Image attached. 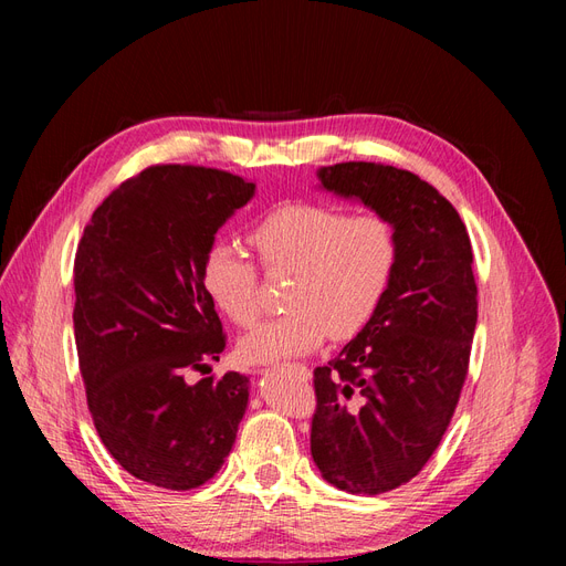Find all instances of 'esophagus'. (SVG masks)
Wrapping results in <instances>:
<instances>
[{"label": "esophagus", "instance_id": "34e87169", "mask_svg": "<svg viewBox=\"0 0 566 566\" xmlns=\"http://www.w3.org/2000/svg\"><path fill=\"white\" fill-rule=\"evenodd\" d=\"M290 368H295L297 373H306V366H300V364L297 366H290Z\"/></svg>", "mask_w": 566, "mask_h": 566}]
</instances>
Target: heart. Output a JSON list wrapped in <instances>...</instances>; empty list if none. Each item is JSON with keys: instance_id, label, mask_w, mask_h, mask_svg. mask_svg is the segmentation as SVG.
<instances>
[{"instance_id": "heart-1", "label": "heart", "mask_w": 566, "mask_h": 566, "mask_svg": "<svg viewBox=\"0 0 566 566\" xmlns=\"http://www.w3.org/2000/svg\"><path fill=\"white\" fill-rule=\"evenodd\" d=\"M271 273H293L285 314L243 337L241 358L273 364L310 354L321 342L361 333L382 306L399 260L394 227L380 214H347L318 202H290L266 212L250 231ZM202 287L241 328L260 318L256 269L231 243H214L202 262Z\"/></svg>"}]
</instances>
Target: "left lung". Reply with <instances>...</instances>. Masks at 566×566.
Listing matches in <instances>:
<instances>
[{
	"label": "left lung",
	"instance_id": "1",
	"mask_svg": "<svg viewBox=\"0 0 566 566\" xmlns=\"http://www.w3.org/2000/svg\"><path fill=\"white\" fill-rule=\"evenodd\" d=\"M318 179L385 217L399 243L378 314L314 370L316 468L339 491L378 495L424 468L453 418L476 325L472 245L453 205L408 169L339 163Z\"/></svg>",
	"mask_w": 566,
	"mask_h": 566
}]
</instances>
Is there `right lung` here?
<instances>
[{
	"label": "right lung",
	"mask_w": 566,
	"mask_h": 566,
	"mask_svg": "<svg viewBox=\"0 0 566 566\" xmlns=\"http://www.w3.org/2000/svg\"><path fill=\"white\" fill-rule=\"evenodd\" d=\"M252 196V181L224 169L156 165L119 184L84 227L73 323L87 406L108 453L146 484L202 486L245 416V375L186 378L227 347L202 262Z\"/></svg>",
	"instance_id": "add662e5"
}]
</instances>
